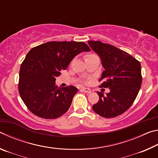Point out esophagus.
Wrapping results in <instances>:
<instances>
[{"instance_id": "esophagus-1", "label": "esophagus", "mask_w": 158, "mask_h": 158, "mask_svg": "<svg viewBox=\"0 0 158 158\" xmlns=\"http://www.w3.org/2000/svg\"><path fill=\"white\" fill-rule=\"evenodd\" d=\"M81 90H82V91H84V93H91V90H90V89H88V88H85V87H82L81 89Z\"/></svg>"}]
</instances>
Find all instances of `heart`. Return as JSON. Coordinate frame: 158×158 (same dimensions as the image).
<instances>
[{
    "label": "heart",
    "instance_id": "obj_1",
    "mask_svg": "<svg viewBox=\"0 0 158 158\" xmlns=\"http://www.w3.org/2000/svg\"><path fill=\"white\" fill-rule=\"evenodd\" d=\"M95 56V55H93V54H90V55H88V56H87V57H86V58H88V57H90V56Z\"/></svg>",
    "mask_w": 158,
    "mask_h": 158
}]
</instances>
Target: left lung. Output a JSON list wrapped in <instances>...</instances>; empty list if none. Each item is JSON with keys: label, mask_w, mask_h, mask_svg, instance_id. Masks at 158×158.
Instances as JSON below:
<instances>
[{"label": "left lung", "mask_w": 158, "mask_h": 158, "mask_svg": "<svg viewBox=\"0 0 158 158\" xmlns=\"http://www.w3.org/2000/svg\"><path fill=\"white\" fill-rule=\"evenodd\" d=\"M90 47L100 56L105 68L100 87L109 88L104 95L98 91L99 101L93 106L96 114L104 118H114L130 107L141 88V64L127 52L100 41H89Z\"/></svg>", "instance_id": "obj_1"}]
</instances>
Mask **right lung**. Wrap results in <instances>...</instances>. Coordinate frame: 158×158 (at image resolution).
<instances>
[{"mask_svg": "<svg viewBox=\"0 0 158 158\" xmlns=\"http://www.w3.org/2000/svg\"><path fill=\"white\" fill-rule=\"evenodd\" d=\"M90 49L83 42H49L32 48L21 64L19 91L32 113L45 119L63 115L78 89L73 85L58 87L60 75L77 54Z\"/></svg>", "mask_w": 158, "mask_h": 158, "instance_id": "right-lung-1", "label": "right lung"}]
</instances>
